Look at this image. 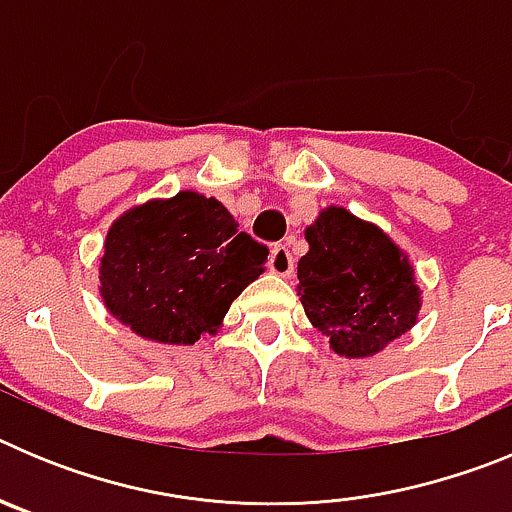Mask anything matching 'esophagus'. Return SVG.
Wrapping results in <instances>:
<instances>
[{
  "instance_id": "34e87169",
  "label": "esophagus",
  "mask_w": 512,
  "mask_h": 512,
  "mask_svg": "<svg viewBox=\"0 0 512 512\" xmlns=\"http://www.w3.org/2000/svg\"><path fill=\"white\" fill-rule=\"evenodd\" d=\"M269 269L279 277H289L292 271H295V259H292V253H289L287 246L277 243V246L271 248V259H269Z\"/></svg>"
}]
</instances>
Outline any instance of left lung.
<instances>
[{
  "label": "left lung",
  "mask_w": 512,
  "mask_h": 512,
  "mask_svg": "<svg viewBox=\"0 0 512 512\" xmlns=\"http://www.w3.org/2000/svg\"><path fill=\"white\" fill-rule=\"evenodd\" d=\"M310 251L297 264L307 318L341 356H374L420 310L413 269L379 228L343 207L320 212L305 230Z\"/></svg>",
  "instance_id": "obj_1"
}]
</instances>
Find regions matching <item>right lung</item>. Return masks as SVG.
Instances as JSON below:
<instances>
[{
  "mask_svg": "<svg viewBox=\"0 0 512 512\" xmlns=\"http://www.w3.org/2000/svg\"><path fill=\"white\" fill-rule=\"evenodd\" d=\"M266 256L269 248L238 230L220 202L179 192L110 228L99 266L104 305L138 336L192 346L264 274Z\"/></svg>",
  "mask_w": 512,
  "mask_h": 512,
  "instance_id": "add662e5",
  "label": "right lung"
}]
</instances>
